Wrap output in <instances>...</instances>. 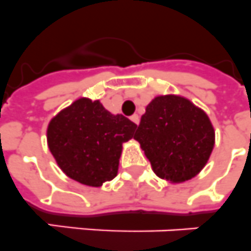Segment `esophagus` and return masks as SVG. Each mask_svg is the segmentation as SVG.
<instances>
[{
    "mask_svg": "<svg viewBox=\"0 0 251 251\" xmlns=\"http://www.w3.org/2000/svg\"><path fill=\"white\" fill-rule=\"evenodd\" d=\"M130 119H131V121L134 122V124H136V125H139V122H140V119H139V116H138V115H132L131 117H130Z\"/></svg>",
    "mask_w": 251,
    "mask_h": 251,
    "instance_id": "obj_1",
    "label": "esophagus"
}]
</instances>
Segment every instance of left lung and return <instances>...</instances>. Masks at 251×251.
<instances>
[{
	"label": "left lung",
	"instance_id": "obj_1",
	"mask_svg": "<svg viewBox=\"0 0 251 251\" xmlns=\"http://www.w3.org/2000/svg\"><path fill=\"white\" fill-rule=\"evenodd\" d=\"M134 139L140 143L157 176L184 182L207 163L214 131L208 116L190 100L166 96L149 103Z\"/></svg>",
	"mask_w": 251,
	"mask_h": 251
}]
</instances>
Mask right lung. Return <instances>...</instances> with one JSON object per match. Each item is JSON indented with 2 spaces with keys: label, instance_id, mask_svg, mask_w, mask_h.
Segmentation results:
<instances>
[{
  "label": "right lung",
  "instance_id": "right-lung-1",
  "mask_svg": "<svg viewBox=\"0 0 251 251\" xmlns=\"http://www.w3.org/2000/svg\"><path fill=\"white\" fill-rule=\"evenodd\" d=\"M135 129L125 116L111 115L98 100L83 98L50 121L48 147L69 177L100 186L117 175L122 144L134 136Z\"/></svg>",
  "mask_w": 251,
  "mask_h": 251
}]
</instances>
